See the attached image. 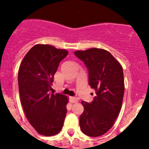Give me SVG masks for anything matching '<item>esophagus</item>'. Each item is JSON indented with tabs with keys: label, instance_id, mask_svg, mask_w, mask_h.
<instances>
[{
	"label": "esophagus",
	"instance_id": "1",
	"mask_svg": "<svg viewBox=\"0 0 149 149\" xmlns=\"http://www.w3.org/2000/svg\"><path fill=\"white\" fill-rule=\"evenodd\" d=\"M70 102L71 103H76L78 102V98L74 97H70Z\"/></svg>",
	"mask_w": 149,
	"mask_h": 149
}]
</instances>
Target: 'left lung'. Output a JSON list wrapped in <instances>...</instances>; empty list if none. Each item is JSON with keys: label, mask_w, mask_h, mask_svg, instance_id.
Wrapping results in <instances>:
<instances>
[{"label": "left lung", "mask_w": 149, "mask_h": 149, "mask_svg": "<svg viewBox=\"0 0 149 149\" xmlns=\"http://www.w3.org/2000/svg\"><path fill=\"white\" fill-rule=\"evenodd\" d=\"M88 70V84L96 91L79 118L81 131L91 137L106 133L113 126L121 109L124 96V76L120 64L110 52L99 48L74 52Z\"/></svg>", "instance_id": "left-lung-1"}]
</instances>
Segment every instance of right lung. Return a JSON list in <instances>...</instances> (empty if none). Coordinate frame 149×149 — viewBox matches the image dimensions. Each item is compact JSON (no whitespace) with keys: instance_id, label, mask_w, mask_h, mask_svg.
<instances>
[{"instance_id":"add662e5","label":"right lung","mask_w":149,"mask_h":149,"mask_svg":"<svg viewBox=\"0 0 149 149\" xmlns=\"http://www.w3.org/2000/svg\"><path fill=\"white\" fill-rule=\"evenodd\" d=\"M65 49L49 45H36L26 53L18 73L19 95L26 118L38 133L55 136L62 129L67 112V97L49 94Z\"/></svg>"}]
</instances>
